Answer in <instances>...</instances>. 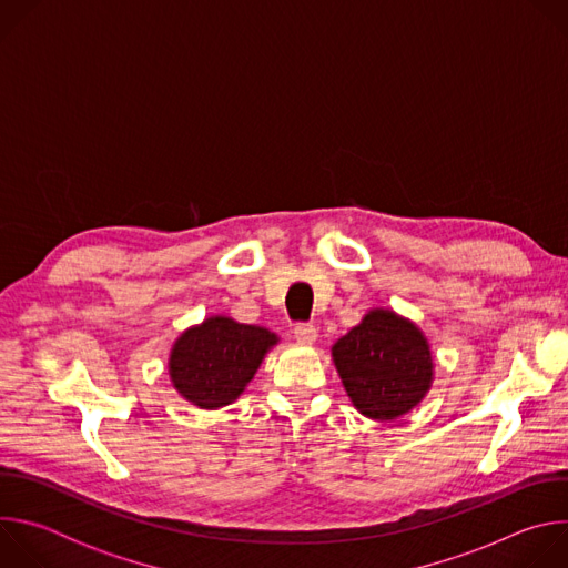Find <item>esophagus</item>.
Masks as SVG:
<instances>
[{
    "mask_svg": "<svg viewBox=\"0 0 568 568\" xmlns=\"http://www.w3.org/2000/svg\"><path fill=\"white\" fill-rule=\"evenodd\" d=\"M294 339L301 342V344H314L316 342V328L312 326V323H296Z\"/></svg>",
    "mask_w": 568,
    "mask_h": 568,
    "instance_id": "34e87169",
    "label": "esophagus"
}]
</instances>
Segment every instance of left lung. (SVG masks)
I'll list each match as a JSON object with an SVG mask.
<instances>
[{"instance_id":"8db88e82","label":"left lung","mask_w":568,"mask_h":568,"mask_svg":"<svg viewBox=\"0 0 568 568\" xmlns=\"http://www.w3.org/2000/svg\"><path fill=\"white\" fill-rule=\"evenodd\" d=\"M333 357L348 397L373 420L412 412L432 386L425 335L390 310H371L333 346Z\"/></svg>"}]
</instances>
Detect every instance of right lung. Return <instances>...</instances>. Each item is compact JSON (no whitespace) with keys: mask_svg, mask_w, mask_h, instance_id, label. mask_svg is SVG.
<instances>
[{"mask_svg":"<svg viewBox=\"0 0 568 568\" xmlns=\"http://www.w3.org/2000/svg\"><path fill=\"white\" fill-rule=\"evenodd\" d=\"M276 335L229 316L206 318L186 331L171 353L173 386L200 409L231 404L258 371Z\"/></svg>","mask_w":568,"mask_h":568,"instance_id":"obj_1","label":"right lung"}]
</instances>
